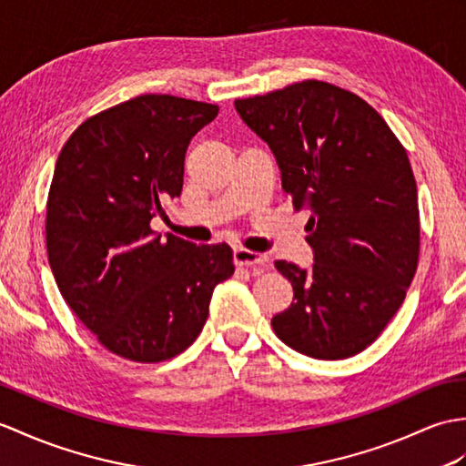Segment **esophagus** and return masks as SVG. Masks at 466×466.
I'll list each match as a JSON object with an SVG mask.
<instances>
[{"instance_id": "esophagus-1", "label": "esophagus", "mask_w": 466, "mask_h": 466, "mask_svg": "<svg viewBox=\"0 0 466 466\" xmlns=\"http://www.w3.org/2000/svg\"><path fill=\"white\" fill-rule=\"evenodd\" d=\"M234 264L236 266H264L266 256L246 250V248H236L234 250Z\"/></svg>"}]
</instances>
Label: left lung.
Masks as SVG:
<instances>
[{
    "label": "left lung",
    "mask_w": 466,
    "mask_h": 466,
    "mask_svg": "<svg viewBox=\"0 0 466 466\" xmlns=\"http://www.w3.org/2000/svg\"><path fill=\"white\" fill-rule=\"evenodd\" d=\"M234 106L274 153L294 208L311 212V268L276 262L296 299L272 318L276 335L313 360L363 351L417 272V184L405 148L371 105L323 81Z\"/></svg>",
    "instance_id": "left-lung-1"
}]
</instances>
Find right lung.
Instances as JSON below:
<instances>
[{
	"instance_id": "add662e5",
	"label": "right lung",
	"mask_w": 466,
	"mask_h": 466,
	"mask_svg": "<svg viewBox=\"0 0 466 466\" xmlns=\"http://www.w3.org/2000/svg\"><path fill=\"white\" fill-rule=\"evenodd\" d=\"M218 106L140 95L77 127L47 198V254L61 296L106 350L165 361L198 338L214 288L234 274L228 244L150 230L180 197L190 138Z\"/></svg>"
}]
</instances>
